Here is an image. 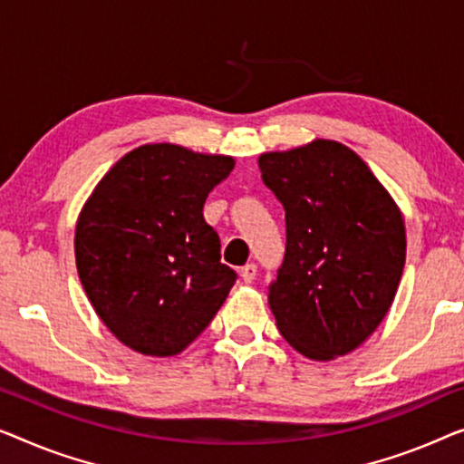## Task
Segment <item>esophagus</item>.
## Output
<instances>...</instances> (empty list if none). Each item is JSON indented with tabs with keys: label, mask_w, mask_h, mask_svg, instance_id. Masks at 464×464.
Here are the masks:
<instances>
[{
	"label": "esophagus",
	"mask_w": 464,
	"mask_h": 464,
	"mask_svg": "<svg viewBox=\"0 0 464 464\" xmlns=\"http://www.w3.org/2000/svg\"><path fill=\"white\" fill-rule=\"evenodd\" d=\"M239 276H241V279H244L246 284H252L254 277H256V265H254V263L244 265L239 269Z\"/></svg>",
	"instance_id": "obj_1"
}]
</instances>
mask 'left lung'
I'll use <instances>...</instances> for the list:
<instances>
[{
  "label": "left lung",
  "instance_id": "8db88e82",
  "mask_svg": "<svg viewBox=\"0 0 464 464\" xmlns=\"http://www.w3.org/2000/svg\"><path fill=\"white\" fill-rule=\"evenodd\" d=\"M285 210V254L269 284L282 336L309 360L360 347L393 303L406 265L395 201L349 147L334 140L258 160Z\"/></svg>",
  "mask_w": 464,
  "mask_h": 464
}]
</instances>
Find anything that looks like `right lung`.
<instances>
[{
  "label": "right lung",
  "instance_id": "add662e5",
  "mask_svg": "<svg viewBox=\"0 0 464 464\" xmlns=\"http://www.w3.org/2000/svg\"><path fill=\"white\" fill-rule=\"evenodd\" d=\"M233 166L225 155L142 145L104 174L83 206L77 273L102 324L130 349L180 353L223 306L237 273L220 263L204 204Z\"/></svg>",
  "mask_w": 464,
  "mask_h": 464
}]
</instances>
